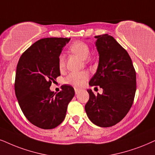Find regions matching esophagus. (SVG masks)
Instances as JSON below:
<instances>
[{
  "label": "esophagus",
  "instance_id": "34e87169",
  "mask_svg": "<svg viewBox=\"0 0 155 155\" xmlns=\"http://www.w3.org/2000/svg\"><path fill=\"white\" fill-rule=\"evenodd\" d=\"M74 90H75V94H78L79 93V91H80V89H78V88H74Z\"/></svg>",
  "mask_w": 155,
  "mask_h": 155
}]
</instances>
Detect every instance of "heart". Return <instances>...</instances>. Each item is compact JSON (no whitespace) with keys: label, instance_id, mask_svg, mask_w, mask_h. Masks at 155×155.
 <instances>
[{"label":"heart","instance_id":"heart-1","mask_svg":"<svg viewBox=\"0 0 155 155\" xmlns=\"http://www.w3.org/2000/svg\"><path fill=\"white\" fill-rule=\"evenodd\" d=\"M70 50L74 54L77 55L83 60L87 59L90 54L89 46L86 43L82 41H75L70 46ZM58 67L60 70H63L65 67V57L63 54L58 56ZM87 72H72L66 76L64 82L75 87H81L85 84L88 79Z\"/></svg>","mask_w":155,"mask_h":155}]
</instances>
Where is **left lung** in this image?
Wrapping results in <instances>:
<instances>
[{"mask_svg":"<svg viewBox=\"0 0 155 155\" xmlns=\"http://www.w3.org/2000/svg\"><path fill=\"white\" fill-rule=\"evenodd\" d=\"M99 61L90 86L102 88V94L88 89L85 111L91 122L109 127L119 122L132 107L136 92V71L126 50L108 34L96 36Z\"/></svg>","mask_w":155,"mask_h":155,"instance_id":"1","label":"left lung"}]
</instances>
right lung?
Here are the masks:
<instances>
[{
    "instance_id": "1",
    "label": "right lung",
    "mask_w": 155,
    "mask_h": 155,
    "mask_svg": "<svg viewBox=\"0 0 155 155\" xmlns=\"http://www.w3.org/2000/svg\"><path fill=\"white\" fill-rule=\"evenodd\" d=\"M67 38H45L37 41L21 55L15 79V93L23 114L31 124L44 130L58 126L66 117L68 103L75 92L61 86L56 94L50 90L61 75L58 56Z\"/></svg>"
}]
</instances>
